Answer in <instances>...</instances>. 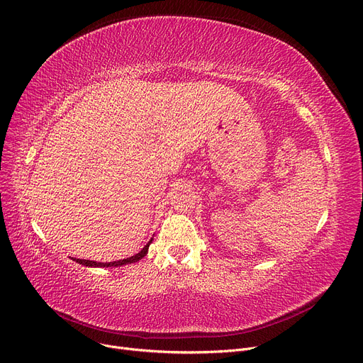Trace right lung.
Here are the masks:
<instances>
[{"label": "right lung", "instance_id": "obj_1", "mask_svg": "<svg viewBox=\"0 0 363 363\" xmlns=\"http://www.w3.org/2000/svg\"><path fill=\"white\" fill-rule=\"evenodd\" d=\"M153 238L149 240V244L144 247L138 254L130 257V258H124V259H119V261H112V262H96V261H90V259H79V258H74L76 262L82 264V265H86V267H119V265H125V264H131V262H137L140 261L143 257H146L147 251H149V247L152 244Z\"/></svg>", "mask_w": 363, "mask_h": 363}]
</instances>
